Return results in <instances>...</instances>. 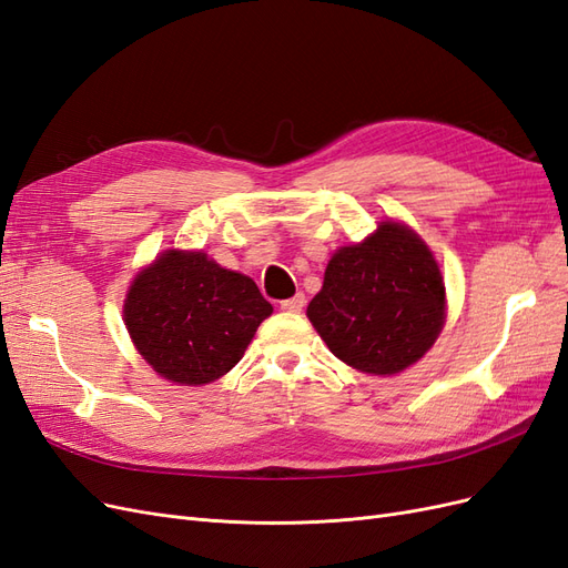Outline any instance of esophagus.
Wrapping results in <instances>:
<instances>
[{
    "label": "esophagus",
    "instance_id": "obj_1",
    "mask_svg": "<svg viewBox=\"0 0 568 568\" xmlns=\"http://www.w3.org/2000/svg\"><path fill=\"white\" fill-rule=\"evenodd\" d=\"M303 307H305V296L303 294H296V296L282 301V311L284 313H301Z\"/></svg>",
    "mask_w": 568,
    "mask_h": 568
}]
</instances>
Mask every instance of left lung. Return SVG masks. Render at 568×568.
I'll return each mask as SVG.
<instances>
[{
	"label": "left lung",
	"instance_id": "8db88e82",
	"mask_svg": "<svg viewBox=\"0 0 568 568\" xmlns=\"http://www.w3.org/2000/svg\"><path fill=\"white\" fill-rule=\"evenodd\" d=\"M307 320L353 369L386 376L415 365L445 324V284L432 248L400 222H382L363 244L332 255Z\"/></svg>",
	"mask_w": 568,
	"mask_h": 568
}]
</instances>
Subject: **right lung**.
Instances as JSON below:
<instances>
[{"mask_svg": "<svg viewBox=\"0 0 568 568\" xmlns=\"http://www.w3.org/2000/svg\"><path fill=\"white\" fill-rule=\"evenodd\" d=\"M272 305L242 272L220 267L203 251L170 248L136 274L123 305L134 348L182 386L227 374Z\"/></svg>", "mask_w": 568, "mask_h": 568, "instance_id": "obj_1", "label": "right lung"}]
</instances>
